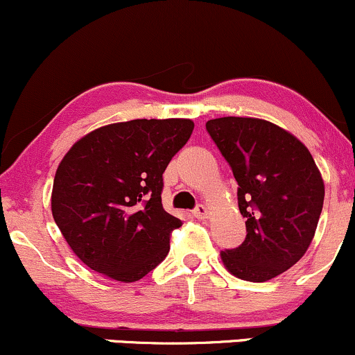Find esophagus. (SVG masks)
I'll return each mask as SVG.
<instances>
[{"label":"esophagus","mask_w":355,"mask_h":355,"mask_svg":"<svg viewBox=\"0 0 355 355\" xmlns=\"http://www.w3.org/2000/svg\"><path fill=\"white\" fill-rule=\"evenodd\" d=\"M208 215H210V210H208V207H205V205H198L193 210V216L198 220L208 218Z\"/></svg>","instance_id":"1"}]
</instances>
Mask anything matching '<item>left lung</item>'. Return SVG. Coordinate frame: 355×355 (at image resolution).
Returning a JSON list of instances; mask_svg holds the SVG:
<instances>
[{
  "label": "left lung",
  "mask_w": 355,
  "mask_h": 355,
  "mask_svg": "<svg viewBox=\"0 0 355 355\" xmlns=\"http://www.w3.org/2000/svg\"><path fill=\"white\" fill-rule=\"evenodd\" d=\"M207 130L238 182L246 238L221 251L233 276L253 283L294 266L313 241L324 203V180L307 147L291 132L254 117H220Z\"/></svg>",
  "instance_id": "8db88e82"
}]
</instances>
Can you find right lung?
<instances>
[{"label": "right lung", "instance_id": "right-lung-1", "mask_svg": "<svg viewBox=\"0 0 355 355\" xmlns=\"http://www.w3.org/2000/svg\"><path fill=\"white\" fill-rule=\"evenodd\" d=\"M190 119H135L79 139L55 170L51 210L91 270L134 283L164 261L182 220L162 207L166 165L189 142Z\"/></svg>", "mask_w": 355, "mask_h": 355}]
</instances>
